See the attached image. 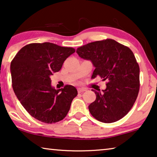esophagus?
<instances>
[{
    "mask_svg": "<svg viewBox=\"0 0 157 157\" xmlns=\"http://www.w3.org/2000/svg\"><path fill=\"white\" fill-rule=\"evenodd\" d=\"M85 91H86V89L84 88H78V93H81V92H84Z\"/></svg>",
    "mask_w": 157,
    "mask_h": 157,
    "instance_id": "1",
    "label": "esophagus"
}]
</instances>
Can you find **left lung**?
<instances>
[{"label":"left lung","mask_w":157,"mask_h":157,"mask_svg":"<svg viewBox=\"0 0 157 157\" xmlns=\"http://www.w3.org/2000/svg\"><path fill=\"white\" fill-rule=\"evenodd\" d=\"M79 56L92 61V78L106 80L102 92L93 90L96 100L89 106L92 116L111 123L123 118L135 104L140 90V67L132 51L113 39L91 42L77 49Z\"/></svg>","instance_id":"1"}]
</instances>
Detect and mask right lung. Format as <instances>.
Returning <instances> with one entry per match:
<instances>
[{
  "instance_id": "right-lung-1",
  "label": "right lung",
  "mask_w": 157,
  "mask_h": 157,
  "mask_svg": "<svg viewBox=\"0 0 157 157\" xmlns=\"http://www.w3.org/2000/svg\"><path fill=\"white\" fill-rule=\"evenodd\" d=\"M73 48L50 42L34 43L18 51L10 64L13 88L16 97L32 117L41 122L54 123L67 116L76 88L65 85L56 90L50 77L58 72Z\"/></svg>"
}]
</instances>
